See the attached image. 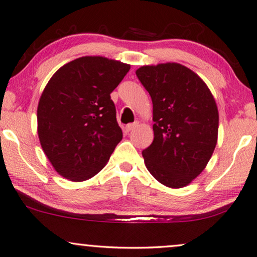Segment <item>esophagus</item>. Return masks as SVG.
I'll use <instances>...</instances> for the list:
<instances>
[{
  "instance_id": "1",
  "label": "esophagus",
  "mask_w": 257,
  "mask_h": 257,
  "mask_svg": "<svg viewBox=\"0 0 257 257\" xmlns=\"http://www.w3.org/2000/svg\"><path fill=\"white\" fill-rule=\"evenodd\" d=\"M139 125V123L138 121H136V123H131V124H127L126 125V127H125V130H126V132H131L132 130H134L137 127V126Z\"/></svg>"
}]
</instances>
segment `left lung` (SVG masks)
<instances>
[{
    "instance_id": "obj_1",
    "label": "left lung",
    "mask_w": 257,
    "mask_h": 257,
    "mask_svg": "<svg viewBox=\"0 0 257 257\" xmlns=\"http://www.w3.org/2000/svg\"><path fill=\"white\" fill-rule=\"evenodd\" d=\"M153 100L154 141L142 151L150 174L168 188L191 183L217 144L218 110L208 86L188 67L166 62L136 71Z\"/></svg>"
}]
</instances>
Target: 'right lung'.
<instances>
[{
    "mask_svg": "<svg viewBox=\"0 0 257 257\" xmlns=\"http://www.w3.org/2000/svg\"><path fill=\"white\" fill-rule=\"evenodd\" d=\"M130 68L104 57H81L46 84L37 106V133L46 157L65 179L93 178L123 139L110 93Z\"/></svg>",
    "mask_w": 257,
    "mask_h": 257,
    "instance_id": "1",
    "label": "right lung"
}]
</instances>
